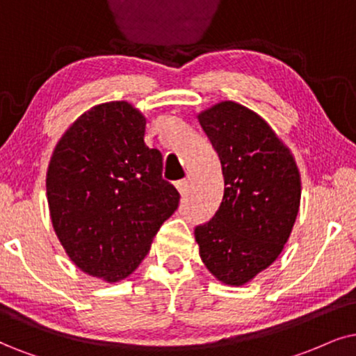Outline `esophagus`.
I'll return each mask as SVG.
<instances>
[{"label": "esophagus", "mask_w": 356, "mask_h": 356, "mask_svg": "<svg viewBox=\"0 0 356 356\" xmlns=\"http://www.w3.org/2000/svg\"><path fill=\"white\" fill-rule=\"evenodd\" d=\"M175 187H177V191L181 192V195H182V197H187L188 188H191V186H188V181H187V179H184V181H179L177 184H175Z\"/></svg>", "instance_id": "1"}]
</instances>
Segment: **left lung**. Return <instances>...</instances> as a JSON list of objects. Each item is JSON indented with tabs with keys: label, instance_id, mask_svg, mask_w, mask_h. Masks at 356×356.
<instances>
[{
	"label": "left lung",
	"instance_id": "obj_1",
	"mask_svg": "<svg viewBox=\"0 0 356 356\" xmlns=\"http://www.w3.org/2000/svg\"><path fill=\"white\" fill-rule=\"evenodd\" d=\"M222 164L225 192L215 217L195 228L205 268L243 286L276 261L300 205L294 156L256 111L225 100L197 115Z\"/></svg>",
	"mask_w": 356,
	"mask_h": 356
}]
</instances>
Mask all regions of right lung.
Here are the masks:
<instances>
[{"instance_id": "right-lung-1", "label": "right lung", "mask_w": 356, "mask_h": 356, "mask_svg": "<svg viewBox=\"0 0 356 356\" xmlns=\"http://www.w3.org/2000/svg\"><path fill=\"white\" fill-rule=\"evenodd\" d=\"M145 131V115L131 103H102L70 124L49 161L54 232L75 266L106 282L139 266L181 199Z\"/></svg>"}]
</instances>
